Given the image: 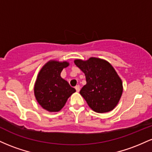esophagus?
<instances>
[{
    "mask_svg": "<svg viewBox=\"0 0 152 152\" xmlns=\"http://www.w3.org/2000/svg\"><path fill=\"white\" fill-rule=\"evenodd\" d=\"M75 88H76V91H77V92H79V91H80V86H78H78H76V87H75Z\"/></svg>",
    "mask_w": 152,
    "mask_h": 152,
    "instance_id": "obj_1",
    "label": "esophagus"
}]
</instances>
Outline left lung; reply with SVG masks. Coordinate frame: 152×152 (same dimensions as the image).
<instances>
[{
  "label": "left lung",
  "instance_id": "left-lung-1",
  "mask_svg": "<svg viewBox=\"0 0 152 152\" xmlns=\"http://www.w3.org/2000/svg\"><path fill=\"white\" fill-rule=\"evenodd\" d=\"M74 64L84 73L86 84L80 94L95 112L112 111L121 99L123 83L111 64L104 59L91 57L86 61L74 60Z\"/></svg>",
  "mask_w": 152,
  "mask_h": 152
}]
</instances>
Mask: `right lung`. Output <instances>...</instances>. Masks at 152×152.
Masks as SVG:
<instances>
[{
  "label": "right lung",
  "mask_w": 152,
  "mask_h": 152,
  "mask_svg": "<svg viewBox=\"0 0 152 152\" xmlns=\"http://www.w3.org/2000/svg\"><path fill=\"white\" fill-rule=\"evenodd\" d=\"M67 61L50 60L41 68L34 84V95L40 106L49 112H57L64 107L68 99L76 92L61 77Z\"/></svg>",
  "instance_id": "obj_1"
}]
</instances>
